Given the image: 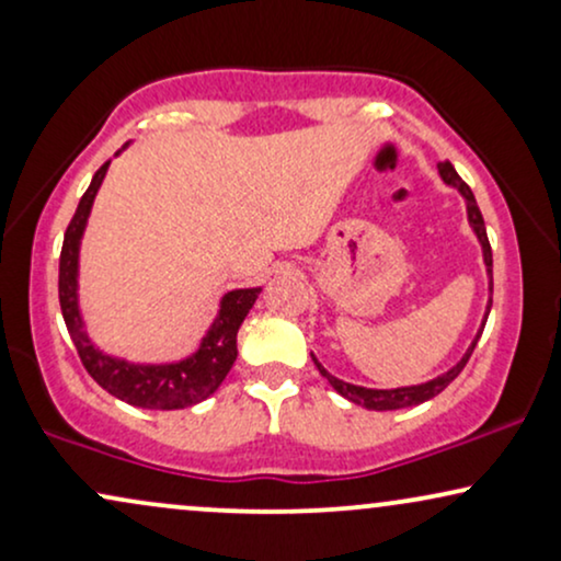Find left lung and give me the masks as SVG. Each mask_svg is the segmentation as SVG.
<instances>
[{"instance_id": "left-lung-1", "label": "left lung", "mask_w": 561, "mask_h": 561, "mask_svg": "<svg viewBox=\"0 0 561 561\" xmlns=\"http://www.w3.org/2000/svg\"><path fill=\"white\" fill-rule=\"evenodd\" d=\"M437 173H440L443 182H446L448 186H454V190H459V195L465 197V203H467V221H469V227H472L474 237H478V242H480V248H482V263H485V272H488V306H485V317H482L480 330H478V334H474L472 345L467 347L465 356H461L459 362L450 366L448 371H443V375L427 379V382H422V385H405V388H392V390L362 388V385L345 382V379H337L334 375H330V371H327L324 366L317 362V356H313V353H311L313 364H317V369L321 371V377H327V382H330L332 388L340 392V396L347 398V401L356 403V405H364V409H369V411L409 409V405H420L424 401H430V398H435L437 392L446 390L448 385L461 375V369H465V366H467L469 356H472V351H474V345H478L482 330H485L488 313H491V302H493V298H491V295H493V253H491V242H488L485 221H482V214H480V208H478V199H474L472 190H469V186L461 182V176H459V173H456V169L448 163V160H446V163H437Z\"/></svg>"}]
</instances>
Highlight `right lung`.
<instances>
[{
	"label": "right lung",
	"mask_w": 561,
	"mask_h": 561,
	"mask_svg": "<svg viewBox=\"0 0 561 561\" xmlns=\"http://www.w3.org/2000/svg\"><path fill=\"white\" fill-rule=\"evenodd\" d=\"M128 147V141L121 147L115 156H121ZM111 169V160L102 165L92 176V184L83 192L79 208L70 218L66 229V240H62L60 253V308L62 319L73 340L76 351H79L81 364L87 366L89 375L100 388H105L118 401H126L139 409H158L173 411L195 405L205 398H210L221 388L227 379L229 369L234 366L237 358V332H240L244 317L250 313L253 302L259 300L261 287H242L229 289L224 298L218 300V313L214 324L199 340V347L192 356L182 362L171 364H134L126 358L111 356V353L100 351L92 343L83 321L81 302H79V259H81V240L87 231L89 214L96 192H100L105 173Z\"/></svg>",
	"instance_id": "right-lung-1"
}]
</instances>
